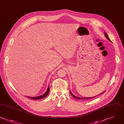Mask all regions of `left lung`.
Segmentation results:
<instances>
[{
	"mask_svg": "<svg viewBox=\"0 0 124 124\" xmlns=\"http://www.w3.org/2000/svg\"><path fill=\"white\" fill-rule=\"evenodd\" d=\"M104 34H105V36H106V37L107 38V39L108 40V41H109L110 42H111V41H110V40L109 39V37H108V35H107V34L106 33V32H105L104 33ZM105 92H104L103 93H104ZM70 93H71V94L74 97V98H75L76 99H91V98H93V97H94L95 96H94V97H88V98H86V97H77V96H75V95H74L70 91ZM102 93L101 94H102V93Z\"/></svg>",
	"mask_w": 124,
	"mask_h": 124,
	"instance_id": "obj_1",
	"label": "left lung"
}]
</instances>
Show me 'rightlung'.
Returning a JSON list of instances; mask_svg holds the SVG:
<instances>
[{
  "mask_svg": "<svg viewBox=\"0 0 124 124\" xmlns=\"http://www.w3.org/2000/svg\"><path fill=\"white\" fill-rule=\"evenodd\" d=\"M49 92V85H48L46 91V93H44V94H42V95L38 96H36V97H29V96H28V97H29V98H31V99H42V98H43L46 97L48 95Z\"/></svg>",
  "mask_w": 124,
  "mask_h": 124,
  "instance_id": "obj_1",
  "label": "right lung"
}]
</instances>
